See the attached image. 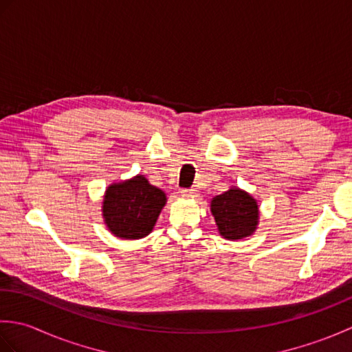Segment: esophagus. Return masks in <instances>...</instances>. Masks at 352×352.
Returning a JSON list of instances; mask_svg holds the SVG:
<instances>
[{
  "instance_id": "34e87169",
  "label": "esophagus",
  "mask_w": 352,
  "mask_h": 352,
  "mask_svg": "<svg viewBox=\"0 0 352 352\" xmlns=\"http://www.w3.org/2000/svg\"><path fill=\"white\" fill-rule=\"evenodd\" d=\"M197 193L198 192L195 189H182V197L184 198H195Z\"/></svg>"
}]
</instances>
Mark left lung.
<instances>
[{
    "label": "left lung",
    "instance_id": "obj_1",
    "mask_svg": "<svg viewBox=\"0 0 352 352\" xmlns=\"http://www.w3.org/2000/svg\"><path fill=\"white\" fill-rule=\"evenodd\" d=\"M212 213L219 233L228 241L251 236L257 228L258 206L256 199L237 188L214 197Z\"/></svg>",
    "mask_w": 352,
    "mask_h": 352
}]
</instances>
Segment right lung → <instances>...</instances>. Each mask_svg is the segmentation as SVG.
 Instances as JSON below:
<instances>
[{
    "label": "right lung",
    "mask_w": 352,
    "mask_h": 352,
    "mask_svg": "<svg viewBox=\"0 0 352 352\" xmlns=\"http://www.w3.org/2000/svg\"><path fill=\"white\" fill-rule=\"evenodd\" d=\"M164 203V193L138 175L110 186L104 197L102 216L115 236L140 239L151 233Z\"/></svg>",
    "instance_id": "right-lung-1"
}]
</instances>
